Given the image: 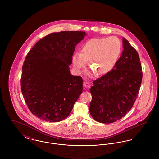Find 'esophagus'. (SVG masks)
<instances>
[{"label": "esophagus", "instance_id": "esophagus-1", "mask_svg": "<svg viewBox=\"0 0 159 159\" xmlns=\"http://www.w3.org/2000/svg\"><path fill=\"white\" fill-rule=\"evenodd\" d=\"M83 86L86 88H89L91 87V84L88 82H84L83 83Z\"/></svg>", "mask_w": 159, "mask_h": 159}]
</instances>
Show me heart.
Returning <instances> with one entry per match:
<instances>
[{"instance_id":"obj_1","label":"heart","mask_w":159,"mask_h":159,"mask_svg":"<svg viewBox=\"0 0 159 159\" xmlns=\"http://www.w3.org/2000/svg\"><path fill=\"white\" fill-rule=\"evenodd\" d=\"M121 49V42L116 37L91 39L81 47L80 53L73 55V68L80 73L89 61V66L93 70L88 73V75L95 73V70L100 75H106L115 66Z\"/></svg>"}]
</instances>
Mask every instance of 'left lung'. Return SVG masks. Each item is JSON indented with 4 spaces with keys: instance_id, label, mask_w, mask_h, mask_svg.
Returning <instances> with one entry per match:
<instances>
[{
    "instance_id": "1",
    "label": "left lung",
    "mask_w": 159,
    "mask_h": 159,
    "mask_svg": "<svg viewBox=\"0 0 159 159\" xmlns=\"http://www.w3.org/2000/svg\"><path fill=\"white\" fill-rule=\"evenodd\" d=\"M121 57L113 69L94 80L89 112L93 119L111 123L129 111L138 95L143 73L139 57L128 41L123 38Z\"/></svg>"
}]
</instances>
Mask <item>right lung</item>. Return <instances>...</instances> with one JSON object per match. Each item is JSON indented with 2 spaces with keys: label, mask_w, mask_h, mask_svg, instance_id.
Masks as SVG:
<instances>
[{
  "label": "right lung",
  "mask_w": 159,
  "mask_h": 159,
  "mask_svg": "<svg viewBox=\"0 0 159 159\" xmlns=\"http://www.w3.org/2000/svg\"><path fill=\"white\" fill-rule=\"evenodd\" d=\"M84 31H64L42 38L27 53L21 78L24 98L33 114L46 121L66 119L83 91L80 76L69 66Z\"/></svg>",
  "instance_id": "1"
}]
</instances>
